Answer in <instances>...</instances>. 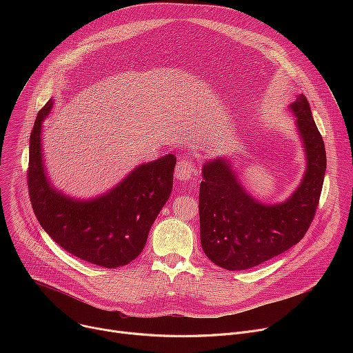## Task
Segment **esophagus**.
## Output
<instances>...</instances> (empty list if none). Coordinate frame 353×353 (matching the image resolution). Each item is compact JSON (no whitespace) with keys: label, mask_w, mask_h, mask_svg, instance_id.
<instances>
[{"label":"esophagus","mask_w":353,"mask_h":353,"mask_svg":"<svg viewBox=\"0 0 353 353\" xmlns=\"http://www.w3.org/2000/svg\"><path fill=\"white\" fill-rule=\"evenodd\" d=\"M198 173L196 168H195V163L192 161H188V159H180L176 165V169H174V177L180 181H185V180H190L192 179L195 174Z\"/></svg>","instance_id":"1"}]
</instances>
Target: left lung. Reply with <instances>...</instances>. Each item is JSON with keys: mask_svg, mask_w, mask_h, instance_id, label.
<instances>
[{"mask_svg": "<svg viewBox=\"0 0 353 353\" xmlns=\"http://www.w3.org/2000/svg\"><path fill=\"white\" fill-rule=\"evenodd\" d=\"M288 110L296 117L306 170L285 201L263 203L250 194L228 157L203 163L201 245L214 264L228 271L253 268L282 254L301 240L314 218L327 168L324 141L305 94L297 96Z\"/></svg>", "mask_w": 353, "mask_h": 353, "instance_id": "left-lung-1", "label": "left lung"}]
</instances>
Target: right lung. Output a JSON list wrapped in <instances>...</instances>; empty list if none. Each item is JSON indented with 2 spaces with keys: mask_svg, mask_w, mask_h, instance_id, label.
Returning <instances> with one entry per match:
<instances>
[{
  "mask_svg": "<svg viewBox=\"0 0 353 353\" xmlns=\"http://www.w3.org/2000/svg\"><path fill=\"white\" fill-rule=\"evenodd\" d=\"M54 99L39 112L29 142V194L34 215L70 254L105 268L123 267L143 250L173 188L174 155L135 166L114 187L90 198L57 188L46 168L41 132Z\"/></svg>",
  "mask_w": 353,
  "mask_h": 353,
  "instance_id": "obj_1",
  "label": "right lung"
}]
</instances>
